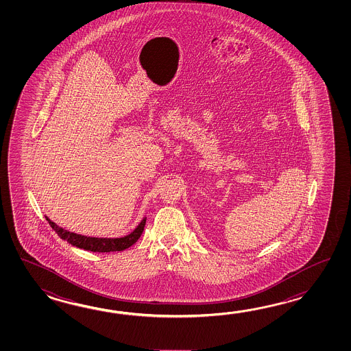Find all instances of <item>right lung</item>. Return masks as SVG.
Masks as SVG:
<instances>
[{
    "label": "right lung",
    "instance_id": "obj_1",
    "mask_svg": "<svg viewBox=\"0 0 351 351\" xmlns=\"http://www.w3.org/2000/svg\"><path fill=\"white\" fill-rule=\"evenodd\" d=\"M46 221L53 227V231L59 234L60 239L67 241L73 246L84 248V250L91 251V252H117V251H123V250H127L129 247L133 246L135 242L139 239L144 231L147 217L143 218L141 223L135 227L134 231L130 232L127 236L119 237V239L88 237V236L77 234L74 232L67 231L62 227H59L49 217H46Z\"/></svg>",
    "mask_w": 351,
    "mask_h": 351
}]
</instances>
